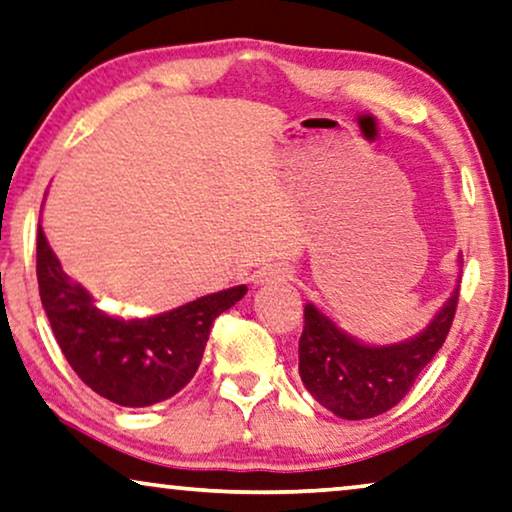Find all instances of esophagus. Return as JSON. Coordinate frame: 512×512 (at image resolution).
<instances>
[{"mask_svg": "<svg viewBox=\"0 0 512 512\" xmlns=\"http://www.w3.org/2000/svg\"><path fill=\"white\" fill-rule=\"evenodd\" d=\"M263 281H272V284H277V281H288L291 279V270L288 268H268L263 270Z\"/></svg>", "mask_w": 512, "mask_h": 512, "instance_id": "obj_1", "label": "esophagus"}]
</instances>
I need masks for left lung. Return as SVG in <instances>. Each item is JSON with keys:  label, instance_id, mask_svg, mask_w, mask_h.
I'll return each instance as SVG.
<instances>
[{"label": "left lung", "instance_id": "8db88e82", "mask_svg": "<svg viewBox=\"0 0 512 512\" xmlns=\"http://www.w3.org/2000/svg\"><path fill=\"white\" fill-rule=\"evenodd\" d=\"M459 286L418 337L392 346H367L348 337L314 305L305 307L300 379L311 397L346 420L381 416L402 402L418 374L446 342Z\"/></svg>", "mask_w": 512, "mask_h": 512}]
</instances>
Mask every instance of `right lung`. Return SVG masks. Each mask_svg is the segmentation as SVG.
<instances>
[{
  "label": "right lung",
  "instance_id": "add662e5",
  "mask_svg": "<svg viewBox=\"0 0 512 512\" xmlns=\"http://www.w3.org/2000/svg\"><path fill=\"white\" fill-rule=\"evenodd\" d=\"M36 279L50 328L73 372L96 395L131 409L164 402L194 379L214 318L247 293V286H235L159 316H113L66 277L41 226Z\"/></svg>",
  "mask_w": 512,
  "mask_h": 512
}]
</instances>
